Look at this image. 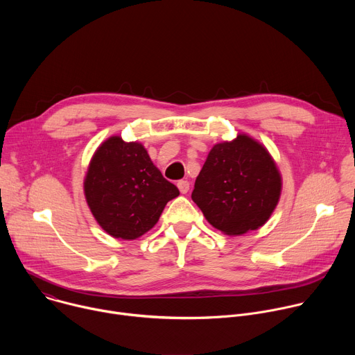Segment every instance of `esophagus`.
<instances>
[{"label":"esophagus","instance_id":"34e87169","mask_svg":"<svg viewBox=\"0 0 355 355\" xmlns=\"http://www.w3.org/2000/svg\"><path fill=\"white\" fill-rule=\"evenodd\" d=\"M177 187H178V189H180L181 193H187V192L189 191V182H188L187 180H180V181L177 182Z\"/></svg>","mask_w":355,"mask_h":355}]
</instances>
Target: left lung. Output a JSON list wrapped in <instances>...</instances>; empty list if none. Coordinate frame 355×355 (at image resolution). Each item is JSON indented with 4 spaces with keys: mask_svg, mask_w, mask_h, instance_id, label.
Returning a JSON list of instances; mask_svg holds the SVG:
<instances>
[{
    "mask_svg": "<svg viewBox=\"0 0 355 355\" xmlns=\"http://www.w3.org/2000/svg\"><path fill=\"white\" fill-rule=\"evenodd\" d=\"M279 193L281 177L268 151L239 135L212 147L191 198L214 227L234 236L263 226Z\"/></svg>",
    "mask_w": 355,
    "mask_h": 355,
    "instance_id": "8db88e82",
    "label": "left lung"
}]
</instances>
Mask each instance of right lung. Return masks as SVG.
<instances>
[{
    "label": "right lung",
    "mask_w": 355,
    "mask_h": 355,
    "mask_svg": "<svg viewBox=\"0 0 355 355\" xmlns=\"http://www.w3.org/2000/svg\"><path fill=\"white\" fill-rule=\"evenodd\" d=\"M84 191L99 226L125 240L153 227L167 202L180 195L140 143H125L118 136L110 137L95 151Z\"/></svg>",
    "instance_id": "add662e5"
}]
</instances>
